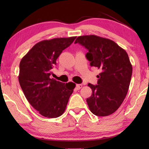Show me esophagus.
Instances as JSON below:
<instances>
[{
  "instance_id": "obj_1",
  "label": "esophagus",
  "mask_w": 149,
  "mask_h": 149,
  "mask_svg": "<svg viewBox=\"0 0 149 149\" xmlns=\"http://www.w3.org/2000/svg\"><path fill=\"white\" fill-rule=\"evenodd\" d=\"M82 87H83L82 84H77L76 85V89H77V90H79V89H80Z\"/></svg>"
}]
</instances>
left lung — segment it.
<instances>
[{"label":"left lung","instance_id":"8db88e82","mask_svg":"<svg viewBox=\"0 0 149 149\" xmlns=\"http://www.w3.org/2000/svg\"><path fill=\"white\" fill-rule=\"evenodd\" d=\"M79 43L88 50L86 58L91 66L101 72L97 85L89 83L92 94L86 100L91 113L106 117L119 109L127 95L132 74V66L127 52L113 40L95 35L77 37Z\"/></svg>","mask_w":149,"mask_h":149}]
</instances>
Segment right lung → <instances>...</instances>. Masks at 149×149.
Segmentation results:
<instances>
[{
  "label": "right lung",
  "instance_id": "right-lung-1",
  "mask_svg": "<svg viewBox=\"0 0 149 149\" xmlns=\"http://www.w3.org/2000/svg\"><path fill=\"white\" fill-rule=\"evenodd\" d=\"M76 36L42 40L25 55L19 63V85L28 102L40 115L56 118L64 113L75 83L51 79L52 68L63 50Z\"/></svg>",
  "mask_w": 149,
  "mask_h": 149
}]
</instances>
